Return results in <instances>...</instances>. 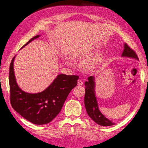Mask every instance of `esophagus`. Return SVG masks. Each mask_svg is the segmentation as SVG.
Listing matches in <instances>:
<instances>
[{"label": "esophagus", "instance_id": "obj_1", "mask_svg": "<svg viewBox=\"0 0 148 148\" xmlns=\"http://www.w3.org/2000/svg\"><path fill=\"white\" fill-rule=\"evenodd\" d=\"M77 84H78V85L82 86V85H83V84H84V82L82 81V80L79 79V80H78V81H77Z\"/></svg>", "mask_w": 148, "mask_h": 148}]
</instances>
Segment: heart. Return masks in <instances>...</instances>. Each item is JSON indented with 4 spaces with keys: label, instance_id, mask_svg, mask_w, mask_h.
I'll return each mask as SVG.
<instances>
[{
    "label": "heart",
    "instance_id": "b5f03b06",
    "mask_svg": "<svg viewBox=\"0 0 148 148\" xmlns=\"http://www.w3.org/2000/svg\"><path fill=\"white\" fill-rule=\"evenodd\" d=\"M90 64H88L86 65V68H89V67H90Z\"/></svg>",
    "mask_w": 148,
    "mask_h": 148
}]
</instances>
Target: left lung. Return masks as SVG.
I'll list each match as a JSON object with an SVG mask.
<instances>
[{
    "mask_svg": "<svg viewBox=\"0 0 148 148\" xmlns=\"http://www.w3.org/2000/svg\"><path fill=\"white\" fill-rule=\"evenodd\" d=\"M121 56L138 60V57L136 56L135 51L128 46L126 43L124 44V51ZM95 77L91 75L88 78V81H86L85 82V94L84 102L86 112L88 116L97 124L102 125V126H110V125H114V123L105 117L99 110L95 95Z\"/></svg>",
    "mask_w": 148,
    "mask_h": 148,
    "instance_id": "1",
    "label": "left lung"
}]
</instances>
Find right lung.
<instances>
[{
    "mask_svg": "<svg viewBox=\"0 0 148 148\" xmlns=\"http://www.w3.org/2000/svg\"><path fill=\"white\" fill-rule=\"evenodd\" d=\"M40 36L36 35L32 38L23 47ZM15 57L10 63L9 72L10 102L12 107L33 124L42 125L50 123L60 113L70 91L77 85L79 76L59 74L43 91L29 93L22 90L16 83L13 64Z\"/></svg>",
    "mask_w": 148,
    "mask_h": 148,
    "instance_id": "add662e5",
    "label": "right lung"
}]
</instances>
